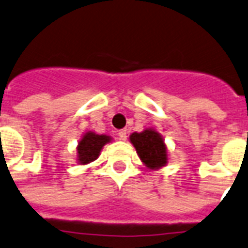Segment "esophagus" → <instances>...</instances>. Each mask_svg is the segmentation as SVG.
Listing matches in <instances>:
<instances>
[{
	"label": "esophagus",
	"mask_w": 248,
	"mask_h": 248,
	"mask_svg": "<svg viewBox=\"0 0 248 248\" xmlns=\"http://www.w3.org/2000/svg\"><path fill=\"white\" fill-rule=\"evenodd\" d=\"M118 137H120V140H121V141H126V140H127V132H126V130L118 131Z\"/></svg>",
	"instance_id": "esophagus-1"
}]
</instances>
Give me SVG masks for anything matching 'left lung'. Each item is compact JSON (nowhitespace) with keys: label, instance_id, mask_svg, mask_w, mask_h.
<instances>
[{"label":"left lung","instance_id":"8db88e82","mask_svg":"<svg viewBox=\"0 0 248 248\" xmlns=\"http://www.w3.org/2000/svg\"><path fill=\"white\" fill-rule=\"evenodd\" d=\"M130 141L147 169L158 170L167 165L169 155L165 140L156 130L146 128L142 132H133Z\"/></svg>","mask_w":248,"mask_h":248}]
</instances>
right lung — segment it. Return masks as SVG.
<instances>
[{
  "label": "right lung",
  "instance_id": "1",
  "mask_svg": "<svg viewBox=\"0 0 248 248\" xmlns=\"http://www.w3.org/2000/svg\"><path fill=\"white\" fill-rule=\"evenodd\" d=\"M111 136L107 135H97L88 131L83 133L82 139L79 140L77 146V162L79 165H87L97 160L103 146L111 142Z\"/></svg>",
  "mask_w": 248,
  "mask_h": 248
}]
</instances>
